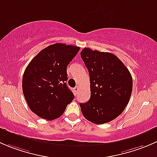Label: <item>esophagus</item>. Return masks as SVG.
<instances>
[{
  "label": "esophagus",
  "instance_id": "1",
  "mask_svg": "<svg viewBox=\"0 0 157 157\" xmlns=\"http://www.w3.org/2000/svg\"><path fill=\"white\" fill-rule=\"evenodd\" d=\"M79 90H80V87H79V86H75V87H74V91H75V93H78Z\"/></svg>",
  "mask_w": 157,
  "mask_h": 157
}]
</instances>
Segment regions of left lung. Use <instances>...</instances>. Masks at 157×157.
Masks as SVG:
<instances>
[{"label":"left lung","mask_w":157,"mask_h":157,"mask_svg":"<svg viewBox=\"0 0 157 157\" xmlns=\"http://www.w3.org/2000/svg\"><path fill=\"white\" fill-rule=\"evenodd\" d=\"M80 55L88 69L90 99L80 103L83 115L94 124L109 122L121 115L131 98L133 80L115 55L84 48Z\"/></svg>","instance_id":"left-lung-1"}]
</instances>
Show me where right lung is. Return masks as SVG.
Here are the masks:
<instances>
[{
    "mask_svg": "<svg viewBox=\"0 0 157 157\" xmlns=\"http://www.w3.org/2000/svg\"><path fill=\"white\" fill-rule=\"evenodd\" d=\"M80 48L55 43L42 49L26 67L23 92L29 109L40 118H59L74 99L67 87V67Z\"/></svg>",
    "mask_w": 157,
    "mask_h": 157,
    "instance_id": "obj_1",
    "label": "right lung"
}]
</instances>
